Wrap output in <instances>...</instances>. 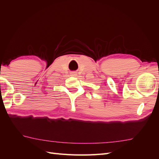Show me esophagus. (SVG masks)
<instances>
[{"instance_id": "obj_1", "label": "esophagus", "mask_w": 159, "mask_h": 159, "mask_svg": "<svg viewBox=\"0 0 159 159\" xmlns=\"http://www.w3.org/2000/svg\"><path fill=\"white\" fill-rule=\"evenodd\" d=\"M70 75H71V76L75 77V76H76V75H77V73H76V72H71Z\"/></svg>"}]
</instances>
